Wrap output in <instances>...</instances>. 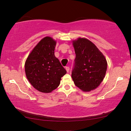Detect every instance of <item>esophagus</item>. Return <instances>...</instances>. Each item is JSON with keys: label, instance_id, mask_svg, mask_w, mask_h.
I'll list each match as a JSON object with an SVG mask.
<instances>
[{"label": "esophagus", "instance_id": "1", "mask_svg": "<svg viewBox=\"0 0 131 131\" xmlns=\"http://www.w3.org/2000/svg\"><path fill=\"white\" fill-rule=\"evenodd\" d=\"M65 69H66V71H67L68 73H69V70H70V68H69V66H66V67H65Z\"/></svg>", "mask_w": 131, "mask_h": 131}]
</instances>
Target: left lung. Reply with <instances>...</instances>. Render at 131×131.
<instances>
[{"instance_id": "8db88e82", "label": "left lung", "mask_w": 131, "mask_h": 131, "mask_svg": "<svg viewBox=\"0 0 131 131\" xmlns=\"http://www.w3.org/2000/svg\"><path fill=\"white\" fill-rule=\"evenodd\" d=\"M75 52L71 77L77 87L84 92L96 89L105 78L107 61L94 44L85 38L73 42Z\"/></svg>"}]
</instances>
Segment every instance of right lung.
Instances as JSON below:
<instances>
[{"instance_id":"right-lung-1","label":"right lung","mask_w":131,"mask_h":131,"mask_svg":"<svg viewBox=\"0 0 131 131\" xmlns=\"http://www.w3.org/2000/svg\"><path fill=\"white\" fill-rule=\"evenodd\" d=\"M56 41L51 37L42 39L27 57L25 70L27 79L36 90L50 93L60 84L66 71L54 56Z\"/></svg>"}]
</instances>
